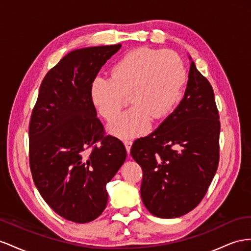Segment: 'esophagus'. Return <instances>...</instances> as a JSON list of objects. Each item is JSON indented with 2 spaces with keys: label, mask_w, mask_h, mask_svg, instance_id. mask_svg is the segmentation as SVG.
Returning <instances> with one entry per match:
<instances>
[{
  "label": "esophagus",
  "mask_w": 251,
  "mask_h": 251,
  "mask_svg": "<svg viewBox=\"0 0 251 251\" xmlns=\"http://www.w3.org/2000/svg\"><path fill=\"white\" fill-rule=\"evenodd\" d=\"M124 145H125V147H126L127 152L129 153V152H130L131 145H132V141H130V140H125V141H124Z\"/></svg>",
  "instance_id": "1"
}]
</instances>
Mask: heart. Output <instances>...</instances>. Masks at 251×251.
<instances>
[{
	"label": "heart",
	"mask_w": 251,
	"mask_h": 251,
	"mask_svg": "<svg viewBox=\"0 0 251 251\" xmlns=\"http://www.w3.org/2000/svg\"><path fill=\"white\" fill-rule=\"evenodd\" d=\"M111 76L91 82V103L107 121L117 117L129 96L132 106L109 125L110 133L131 138L145 132L151 119L161 121L180 103L187 71L178 56L164 50H131L112 64Z\"/></svg>",
	"instance_id": "obj_1"
}]
</instances>
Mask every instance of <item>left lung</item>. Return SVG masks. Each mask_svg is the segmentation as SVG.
<instances>
[{
    "label": "left lung",
    "instance_id": "obj_1",
    "mask_svg": "<svg viewBox=\"0 0 251 251\" xmlns=\"http://www.w3.org/2000/svg\"><path fill=\"white\" fill-rule=\"evenodd\" d=\"M188 82L174 112L130 153L142 167L141 197L153 216L175 219L199 205L219 165V111L210 83L190 55Z\"/></svg>",
    "mask_w": 251,
    "mask_h": 251
}]
</instances>
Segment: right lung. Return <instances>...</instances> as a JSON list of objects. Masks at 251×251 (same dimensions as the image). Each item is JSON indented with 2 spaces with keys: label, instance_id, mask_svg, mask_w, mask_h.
<instances>
[{
  "label": "right lung",
  "instance_id": "add662e5",
  "mask_svg": "<svg viewBox=\"0 0 251 251\" xmlns=\"http://www.w3.org/2000/svg\"><path fill=\"white\" fill-rule=\"evenodd\" d=\"M121 44L75 49L43 80L29 124L33 182L62 218L88 223L107 205L106 185L126 159L123 143L104 135L89 87Z\"/></svg>",
  "mask_w": 251,
  "mask_h": 251
}]
</instances>
